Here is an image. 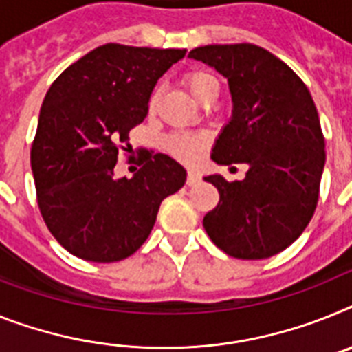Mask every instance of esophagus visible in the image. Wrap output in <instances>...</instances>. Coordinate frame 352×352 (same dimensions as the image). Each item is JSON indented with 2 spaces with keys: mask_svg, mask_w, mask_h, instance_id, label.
<instances>
[{
  "mask_svg": "<svg viewBox=\"0 0 352 352\" xmlns=\"http://www.w3.org/2000/svg\"><path fill=\"white\" fill-rule=\"evenodd\" d=\"M188 186H195V184H199L200 182V175H199V171H195V170H190L188 171Z\"/></svg>",
  "mask_w": 352,
  "mask_h": 352,
  "instance_id": "1",
  "label": "esophagus"
}]
</instances>
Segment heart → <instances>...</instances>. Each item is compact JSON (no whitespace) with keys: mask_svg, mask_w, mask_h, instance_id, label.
Wrapping results in <instances>:
<instances>
[{"mask_svg":"<svg viewBox=\"0 0 352 352\" xmlns=\"http://www.w3.org/2000/svg\"><path fill=\"white\" fill-rule=\"evenodd\" d=\"M184 84L193 94L195 98L204 103L209 98H217L220 93V84L211 73L202 69H193L188 71L184 75ZM157 103V94H152L150 98V111L155 109ZM200 146H202V138L195 134H173L168 138V148L171 153H175L177 157L181 159H193L199 153Z\"/></svg>","mask_w":352,"mask_h":352,"instance_id":"heart-1","label":"heart"}]
</instances>
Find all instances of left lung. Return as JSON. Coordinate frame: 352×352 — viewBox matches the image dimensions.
<instances>
[{
    "label": "left lung",
    "instance_id": "8db88e82",
    "mask_svg": "<svg viewBox=\"0 0 352 352\" xmlns=\"http://www.w3.org/2000/svg\"><path fill=\"white\" fill-rule=\"evenodd\" d=\"M188 57L226 76L232 96L231 121L211 159L247 164L243 181L204 177L220 193L204 229L232 258L276 256L302 234L318 202L326 144L311 94L290 66L256 44H209Z\"/></svg>",
    "mask_w": 352,
    "mask_h": 352
}]
</instances>
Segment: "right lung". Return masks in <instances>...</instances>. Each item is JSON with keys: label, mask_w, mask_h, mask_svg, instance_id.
Masks as SVG:
<instances>
[{"label": "right lung", "mask_w": 352, "mask_h": 352, "mask_svg": "<svg viewBox=\"0 0 352 352\" xmlns=\"http://www.w3.org/2000/svg\"><path fill=\"white\" fill-rule=\"evenodd\" d=\"M186 50L103 44L52 84L32 143L37 204L50 232L85 261L129 258L152 232L161 202L186 182L166 153L141 152L132 179L114 175L153 87Z\"/></svg>", "instance_id": "1"}]
</instances>
